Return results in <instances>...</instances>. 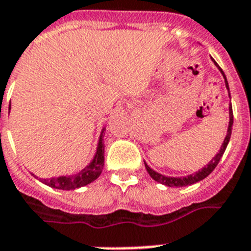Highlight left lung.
Returning <instances> with one entry per match:
<instances>
[{"instance_id":"obj_1","label":"left lung","mask_w":251,"mask_h":251,"mask_svg":"<svg viewBox=\"0 0 251 251\" xmlns=\"http://www.w3.org/2000/svg\"><path fill=\"white\" fill-rule=\"evenodd\" d=\"M215 65L218 66L219 70L222 72L223 76H225V80H226V87L228 88V82H227V79H226V75H225V73H223V70L221 69V66H219L217 63H215ZM228 91H229V88H228ZM232 124H233L232 106H229L228 130H227V136H226L225 141H223L222 146H221V149H219V152L215 155L212 160L209 161L208 165H205L201 171L196 172L195 175L187 176V177H165V176L160 175V173H158V172L152 171V169H151V168L149 167L146 163H145L146 171H148V173L151 176V178H152V179H155L156 182H159V183H163V185H165V186H169V187H175V186L176 187H185V186L194 185V183H196V182L201 181V179H204L205 177H208V176L210 175L213 171H214V168L218 165L219 160H221V158H222L223 154H225L226 148H227V145H228V142H229V138H231V133H232Z\"/></svg>"}]
</instances>
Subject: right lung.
Returning a JSON list of instances; mask_svg holds the SVG:
<instances>
[{
  "instance_id": "right-lung-1",
  "label": "right lung",
  "mask_w": 251,
  "mask_h": 251,
  "mask_svg": "<svg viewBox=\"0 0 251 251\" xmlns=\"http://www.w3.org/2000/svg\"><path fill=\"white\" fill-rule=\"evenodd\" d=\"M103 167V144H102V136L99 141V146H97L96 155L93 160L91 161L90 165H87L84 169L76 173L74 176H61V177L50 178V179H42L45 185L50 187L59 188V190H74V188L82 187L86 186L95 179L99 178L101 175Z\"/></svg>"
}]
</instances>
